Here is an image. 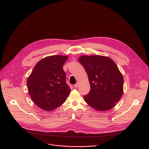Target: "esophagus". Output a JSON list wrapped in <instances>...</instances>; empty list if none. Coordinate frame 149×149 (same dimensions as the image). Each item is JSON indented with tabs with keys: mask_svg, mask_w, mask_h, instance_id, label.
<instances>
[{
	"mask_svg": "<svg viewBox=\"0 0 149 149\" xmlns=\"http://www.w3.org/2000/svg\"><path fill=\"white\" fill-rule=\"evenodd\" d=\"M79 83H77L76 84H74V88H77L78 87H79Z\"/></svg>",
	"mask_w": 149,
	"mask_h": 149,
	"instance_id": "obj_1",
	"label": "esophagus"
}]
</instances>
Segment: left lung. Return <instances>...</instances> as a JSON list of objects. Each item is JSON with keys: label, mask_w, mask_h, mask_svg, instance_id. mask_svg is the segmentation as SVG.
Segmentation results:
<instances>
[{"label": "left lung", "mask_w": 149, "mask_h": 149, "mask_svg": "<svg viewBox=\"0 0 149 149\" xmlns=\"http://www.w3.org/2000/svg\"><path fill=\"white\" fill-rule=\"evenodd\" d=\"M84 68L90 84L85 101L101 111L115 107L123 92V77L114 61L101 55H82L79 58Z\"/></svg>", "instance_id": "8db88e82"}]
</instances>
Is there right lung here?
Segmentation results:
<instances>
[{"instance_id": "obj_1", "label": "right lung", "mask_w": 149, "mask_h": 149, "mask_svg": "<svg viewBox=\"0 0 149 149\" xmlns=\"http://www.w3.org/2000/svg\"><path fill=\"white\" fill-rule=\"evenodd\" d=\"M68 58L53 55L40 61L27 79V88L34 102L40 108L51 111L63 104L70 94L63 66Z\"/></svg>"}]
</instances>
